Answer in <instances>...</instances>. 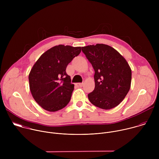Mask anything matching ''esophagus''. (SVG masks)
<instances>
[{"label":"esophagus","instance_id":"1","mask_svg":"<svg viewBox=\"0 0 159 159\" xmlns=\"http://www.w3.org/2000/svg\"><path fill=\"white\" fill-rule=\"evenodd\" d=\"M75 85H76L77 87H82V86L83 85V83H77V84H75Z\"/></svg>","mask_w":159,"mask_h":159}]
</instances>
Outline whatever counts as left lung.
Here are the masks:
<instances>
[{"mask_svg": "<svg viewBox=\"0 0 159 159\" xmlns=\"http://www.w3.org/2000/svg\"><path fill=\"white\" fill-rule=\"evenodd\" d=\"M95 71V88L88 94L90 102L103 109L115 107L126 97L131 86V70L125 58L104 44L82 47Z\"/></svg>", "mask_w": 159, "mask_h": 159, "instance_id": "8db88e82", "label": "left lung"}]
</instances>
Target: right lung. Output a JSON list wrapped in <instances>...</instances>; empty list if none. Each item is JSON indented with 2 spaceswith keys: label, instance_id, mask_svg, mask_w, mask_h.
Here are the masks:
<instances>
[{
  "label": "right lung",
  "instance_id": "add662e5",
  "mask_svg": "<svg viewBox=\"0 0 159 159\" xmlns=\"http://www.w3.org/2000/svg\"><path fill=\"white\" fill-rule=\"evenodd\" d=\"M80 52V47L59 44L45 52L33 65L29 74L30 89L44 109L57 111L70 102L74 85L66 68Z\"/></svg>",
  "mask_w": 159,
  "mask_h": 159
}]
</instances>
